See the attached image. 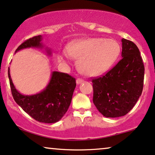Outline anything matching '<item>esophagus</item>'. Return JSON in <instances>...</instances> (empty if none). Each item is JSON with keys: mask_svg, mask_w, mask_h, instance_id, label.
I'll use <instances>...</instances> for the list:
<instances>
[{"mask_svg": "<svg viewBox=\"0 0 155 155\" xmlns=\"http://www.w3.org/2000/svg\"><path fill=\"white\" fill-rule=\"evenodd\" d=\"M84 81V80L81 79H76V84H82Z\"/></svg>", "mask_w": 155, "mask_h": 155, "instance_id": "1", "label": "esophagus"}]
</instances>
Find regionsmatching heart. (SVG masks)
Listing matches in <instances>:
<instances>
[{"label": "heart", "mask_w": 155, "mask_h": 155, "mask_svg": "<svg viewBox=\"0 0 155 155\" xmlns=\"http://www.w3.org/2000/svg\"><path fill=\"white\" fill-rule=\"evenodd\" d=\"M120 45L111 39L89 38L70 43L66 54H59L58 59L67 63L68 57L78 61V69L88 76L102 74L110 69L120 54Z\"/></svg>", "instance_id": "obj_1"}]
</instances>
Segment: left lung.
Masks as SVG:
<instances>
[{"label": "left lung", "instance_id": "left-lung-1", "mask_svg": "<svg viewBox=\"0 0 155 155\" xmlns=\"http://www.w3.org/2000/svg\"><path fill=\"white\" fill-rule=\"evenodd\" d=\"M122 59L104 76L92 80L93 102L106 117L126 115L141 96L145 67L135 43L122 39Z\"/></svg>", "mask_w": 155, "mask_h": 155}]
</instances>
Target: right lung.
Wrapping results in <instances>:
<instances>
[{
	"label": "right lung",
	"mask_w": 155,
	"mask_h": 155,
	"mask_svg": "<svg viewBox=\"0 0 155 155\" xmlns=\"http://www.w3.org/2000/svg\"><path fill=\"white\" fill-rule=\"evenodd\" d=\"M42 36L38 35L29 39L20 45L15 53L22 49H44L47 56H51V49L42 44ZM12 95L18 106L25 112L40 123L58 122L67 113L71 102L76 87V79L69 74L59 71H51L49 83L40 92L32 95H24L16 89L12 81L8 68Z\"/></svg>",
	"instance_id": "1"
}]
</instances>
